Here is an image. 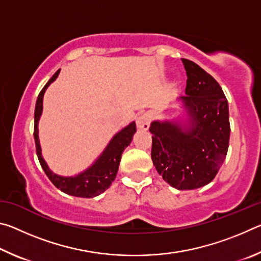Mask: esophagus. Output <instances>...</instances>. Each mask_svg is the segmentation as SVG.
<instances>
[{
  "mask_svg": "<svg viewBox=\"0 0 261 261\" xmlns=\"http://www.w3.org/2000/svg\"><path fill=\"white\" fill-rule=\"evenodd\" d=\"M151 114L149 113H144L139 115L137 117V126L141 130H147L149 127V124H151Z\"/></svg>",
  "mask_w": 261,
  "mask_h": 261,
  "instance_id": "1",
  "label": "esophagus"
}]
</instances>
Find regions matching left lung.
I'll return each instance as SVG.
<instances>
[{
	"label": "left lung",
	"instance_id": "8db88e82",
	"mask_svg": "<svg viewBox=\"0 0 261 261\" xmlns=\"http://www.w3.org/2000/svg\"><path fill=\"white\" fill-rule=\"evenodd\" d=\"M187 95L180 96L188 125L151 123L152 161L168 184L178 190L204 187L214 179L227 156L230 123L228 101L219 83L194 62L182 59Z\"/></svg>",
	"mask_w": 261,
	"mask_h": 261
}]
</instances>
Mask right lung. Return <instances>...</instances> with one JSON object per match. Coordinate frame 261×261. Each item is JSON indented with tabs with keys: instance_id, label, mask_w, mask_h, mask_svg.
<instances>
[{
	"instance_id": "add662e5",
	"label": "right lung",
	"mask_w": 261,
	"mask_h": 261,
	"mask_svg": "<svg viewBox=\"0 0 261 261\" xmlns=\"http://www.w3.org/2000/svg\"><path fill=\"white\" fill-rule=\"evenodd\" d=\"M61 70V69H60ZM60 70L54 73L48 83L41 90L37 99L34 110V141H35V149H37V155L39 162L42 167L45 174L50 179V182L55 185L57 189L64 193L70 194L74 197L82 198H93L99 196L105 192L113 180L116 177L118 166H120L121 156L124 149L129 146L132 137L136 132V123L131 122L129 125L122 129L120 132L113 137V139L109 141L108 146L105 148L102 154L96 159V161L90 168H87L85 171L78 174L77 176H71V177H63V176L56 175L48 168L46 161L43 160L41 155V147L39 143V135H38V124L40 120L42 113V100L43 94L47 90V87L55 81L59 76Z\"/></svg>"
}]
</instances>
